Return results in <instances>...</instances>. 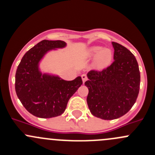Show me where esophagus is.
I'll list each match as a JSON object with an SVG mask.
<instances>
[{"mask_svg": "<svg viewBox=\"0 0 155 155\" xmlns=\"http://www.w3.org/2000/svg\"><path fill=\"white\" fill-rule=\"evenodd\" d=\"M82 82H83V83L84 82H85V81L87 80V76L85 74H82Z\"/></svg>", "mask_w": 155, "mask_h": 155, "instance_id": "obj_1", "label": "esophagus"}]
</instances>
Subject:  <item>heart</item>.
Listing matches in <instances>:
<instances>
[{
  "instance_id": "1",
  "label": "heart",
  "mask_w": 155,
  "mask_h": 155,
  "mask_svg": "<svg viewBox=\"0 0 155 155\" xmlns=\"http://www.w3.org/2000/svg\"><path fill=\"white\" fill-rule=\"evenodd\" d=\"M87 57L88 58H95V66L104 68L111 63L112 53L109 48H103L101 46H92L87 50Z\"/></svg>"
}]
</instances>
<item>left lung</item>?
<instances>
[{
    "instance_id": "obj_1",
    "label": "left lung",
    "mask_w": 155,
    "mask_h": 155,
    "mask_svg": "<svg viewBox=\"0 0 155 155\" xmlns=\"http://www.w3.org/2000/svg\"><path fill=\"white\" fill-rule=\"evenodd\" d=\"M114 61L107 69L91 70L85 82L87 104L95 117L113 120L125 115L136 103L140 73L135 56L119 43L112 42Z\"/></svg>"
}]
</instances>
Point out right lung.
<instances>
[{
  "label": "right lung",
  "instance_id": "obj_1",
  "mask_svg": "<svg viewBox=\"0 0 155 155\" xmlns=\"http://www.w3.org/2000/svg\"><path fill=\"white\" fill-rule=\"evenodd\" d=\"M66 46L62 40H42L25 54L18 64L15 92L24 107L34 116L49 118L61 115L70 98L82 84L81 76L66 81L40 71V62L48 51Z\"/></svg>",
  "mask_w": 155,
  "mask_h": 155
}]
</instances>
